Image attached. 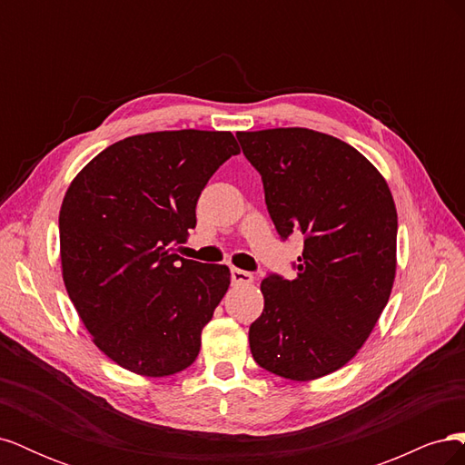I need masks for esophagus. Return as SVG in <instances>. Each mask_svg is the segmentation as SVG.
<instances>
[{
  "instance_id": "34e87169",
  "label": "esophagus",
  "mask_w": 465,
  "mask_h": 465,
  "mask_svg": "<svg viewBox=\"0 0 465 465\" xmlns=\"http://www.w3.org/2000/svg\"><path fill=\"white\" fill-rule=\"evenodd\" d=\"M231 279H232V283H236V285H250L252 281H254V275H252L250 272L238 270V267H232Z\"/></svg>"
}]
</instances>
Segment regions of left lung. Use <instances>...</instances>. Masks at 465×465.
I'll use <instances>...</instances> for the list:
<instances>
[{"mask_svg":"<svg viewBox=\"0 0 465 465\" xmlns=\"http://www.w3.org/2000/svg\"><path fill=\"white\" fill-rule=\"evenodd\" d=\"M281 241L302 236L294 279L267 273L252 357L291 380L341 369L367 341L396 275L398 213L386 180L345 142L306 128L238 132Z\"/></svg>","mask_w":465,"mask_h":465,"instance_id":"obj_1","label":"left lung"}]
</instances>
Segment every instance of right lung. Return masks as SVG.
Here are the masks:
<instances>
[{"mask_svg": "<svg viewBox=\"0 0 465 465\" xmlns=\"http://www.w3.org/2000/svg\"><path fill=\"white\" fill-rule=\"evenodd\" d=\"M238 153L231 132L132 135L98 153L67 188L64 283L94 345L120 367L171 376L198 357L231 272L174 248L195 227L209 178Z\"/></svg>", "mask_w": 465, "mask_h": 465, "instance_id": "1", "label": "right lung"}]
</instances>
